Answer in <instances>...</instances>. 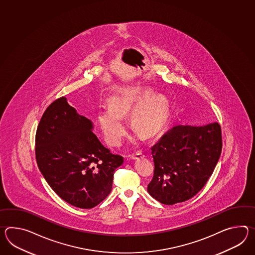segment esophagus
<instances>
[{
    "instance_id": "1",
    "label": "esophagus",
    "mask_w": 255,
    "mask_h": 255,
    "mask_svg": "<svg viewBox=\"0 0 255 255\" xmlns=\"http://www.w3.org/2000/svg\"><path fill=\"white\" fill-rule=\"evenodd\" d=\"M130 156L131 159H139L144 157V154H143V153H142L141 151H137L136 153H131Z\"/></svg>"
}]
</instances>
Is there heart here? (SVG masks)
Listing matches in <instances>:
<instances>
[{"label": "heart", "mask_w": 255, "mask_h": 255, "mask_svg": "<svg viewBox=\"0 0 255 255\" xmlns=\"http://www.w3.org/2000/svg\"><path fill=\"white\" fill-rule=\"evenodd\" d=\"M147 92L125 91L112 98L111 104L100 108L98 123L105 140L112 146H117L123 141L126 132L125 120L122 116L130 113L133 129L143 137H151L157 130L163 122L164 106L158 98H152L146 102Z\"/></svg>", "instance_id": "obj_1"}]
</instances>
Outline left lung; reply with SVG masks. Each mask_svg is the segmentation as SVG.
I'll return each mask as SVG.
<instances>
[{
    "label": "left lung",
    "instance_id": "left-lung-1",
    "mask_svg": "<svg viewBox=\"0 0 255 255\" xmlns=\"http://www.w3.org/2000/svg\"><path fill=\"white\" fill-rule=\"evenodd\" d=\"M151 149L154 171L149 194L165 205L196 196L209 180L221 156V125H175Z\"/></svg>",
    "mask_w": 255,
    "mask_h": 255
}]
</instances>
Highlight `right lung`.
<instances>
[{"label": "right lung", "instance_id": "add662e5", "mask_svg": "<svg viewBox=\"0 0 255 255\" xmlns=\"http://www.w3.org/2000/svg\"><path fill=\"white\" fill-rule=\"evenodd\" d=\"M89 119L61 97L46 108L35 133V158L52 189L80 209L101 203L113 188L124 157L104 147Z\"/></svg>", "mask_w": 255, "mask_h": 255}]
</instances>
